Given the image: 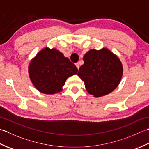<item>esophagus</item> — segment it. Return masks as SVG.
<instances>
[{"label":"esophagus","mask_w":149,"mask_h":149,"mask_svg":"<svg viewBox=\"0 0 149 149\" xmlns=\"http://www.w3.org/2000/svg\"><path fill=\"white\" fill-rule=\"evenodd\" d=\"M75 65H76V67H77V69H79V68H80V65H79V63H75Z\"/></svg>","instance_id":"1"}]
</instances>
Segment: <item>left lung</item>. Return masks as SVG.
Returning a JSON list of instances; mask_svg holds the SVG:
<instances>
[{"label":"left lung","mask_w":149,"mask_h":149,"mask_svg":"<svg viewBox=\"0 0 149 149\" xmlns=\"http://www.w3.org/2000/svg\"><path fill=\"white\" fill-rule=\"evenodd\" d=\"M83 60L77 74L84 81L88 93L101 97L116 89L123 74V66L116 55L107 48L91 49Z\"/></svg>","instance_id":"1"}]
</instances>
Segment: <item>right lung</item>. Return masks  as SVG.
<instances>
[{"instance_id":"obj_1","label":"right lung","mask_w":149,"mask_h":149,"mask_svg":"<svg viewBox=\"0 0 149 149\" xmlns=\"http://www.w3.org/2000/svg\"><path fill=\"white\" fill-rule=\"evenodd\" d=\"M28 71L36 89L53 95L61 91L67 78L77 74L78 69L58 50L45 47L30 62Z\"/></svg>"}]
</instances>
